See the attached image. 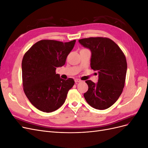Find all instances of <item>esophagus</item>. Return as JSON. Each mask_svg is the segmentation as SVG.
Returning a JSON list of instances; mask_svg holds the SVG:
<instances>
[{
  "mask_svg": "<svg viewBox=\"0 0 148 148\" xmlns=\"http://www.w3.org/2000/svg\"><path fill=\"white\" fill-rule=\"evenodd\" d=\"M75 83H79V82H82V80L79 79H75Z\"/></svg>",
  "mask_w": 148,
  "mask_h": 148,
  "instance_id": "obj_1",
  "label": "esophagus"
}]
</instances>
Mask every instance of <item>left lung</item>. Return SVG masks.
I'll return each instance as SVG.
<instances>
[{"label":"left lung","mask_w":148,"mask_h":148,"mask_svg":"<svg viewBox=\"0 0 148 148\" xmlns=\"http://www.w3.org/2000/svg\"><path fill=\"white\" fill-rule=\"evenodd\" d=\"M79 42L91 52V67L99 73L96 84L87 80L88 90L84 97L93 108L104 110L117 101L126 78V57L119 46L107 38H84Z\"/></svg>","instance_id":"8db88e82"}]
</instances>
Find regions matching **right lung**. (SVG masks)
<instances>
[{
  "label": "right lung",
  "mask_w": 148,
  "mask_h": 148,
  "mask_svg": "<svg viewBox=\"0 0 148 148\" xmlns=\"http://www.w3.org/2000/svg\"><path fill=\"white\" fill-rule=\"evenodd\" d=\"M75 42L41 40L25 53L21 63L23 90L39 110L52 112L60 108L74 85L73 79H62L56 70L65 65Z\"/></svg>",
  "instance_id": "obj_1"
}]
</instances>
